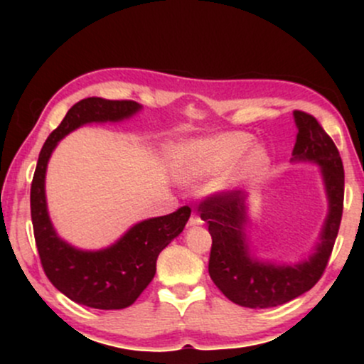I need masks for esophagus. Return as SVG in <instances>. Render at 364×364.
<instances>
[{
  "instance_id": "1",
  "label": "esophagus",
  "mask_w": 364,
  "mask_h": 364,
  "mask_svg": "<svg viewBox=\"0 0 364 364\" xmlns=\"http://www.w3.org/2000/svg\"><path fill=\"white\" fill-rule=\"evenodd\" d=\"M202 224H203V220L195 214L190 217V220H188V228H195V225H202Z\"/></svg>"
}]
</instances>
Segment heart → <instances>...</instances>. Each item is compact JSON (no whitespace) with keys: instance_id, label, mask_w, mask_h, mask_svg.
Masks as SVG:
<instances>
[{"instance_id":"1","label":"heart","mask_w":364,"mask_h":364,"mask_svg":"<svg viewBox=\"0 0 364 364\" xmlns=\"http://www.w3.org/2000/svg\"><path fill=\"white\" fill-rule=\"evenodd\" d=\"M270 164L269 150L253 145V135L246 132H225L219 135L178 144L169 154V169L179 183L193 185L217 174V191L258 181Z\"/></svg>"}]
</instances>
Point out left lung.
Listing matches in <instances>:
<instances>
[{
  "label": "left lung",
  "mask_w": 364,
  "mask_h": 364,
  "mask_svg": "<svg viewBox=\"0 0 364 364\" xmlns=\"http://www.w3.org/2000/svg\"><path fill=\"white\" fill-rule=\"evenodd\" d=\"M296 144L292 162L320 166L328 212L313 253L296 263H277L255 257L246 228L250 203L243 191L212 195L198 212L212 236L208 274L220 292L245 308H272L310 291L323 274L336 243L344 205V168L336 144L320 123L303 111H294Z\"/></svg>",
  "instance_id": "obj_1"
}]
</instances>
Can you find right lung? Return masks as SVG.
Masks as SVG:
<instances>
[{
	"instance_id": "obj_1",
	"label": "right lung",
	"mask_w": 364,
	"mask_h": 364,
	"mask_svg": "<svg viewBox=\"0 0 364 364\" xmlns=\"http://www.w3.org/2000/svg\"><path fill=\"white\" fill-rule=\"evenodd\" d=\"M141 109L133 101L82 99L48 136L31 186V215L37 252L46 275L58 291L78 304L97 310H123L136 301L156 275L157 257L190 219V207L140 220L102 250H80L58 236L46 200V171L58 141L89 123H118Z\"/></svg>"
}]
</instances>
